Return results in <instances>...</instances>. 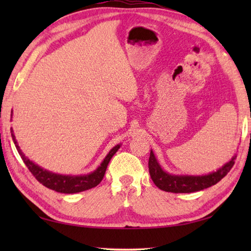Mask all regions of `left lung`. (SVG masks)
I'll return each mask as SVG.
<instances>
[{
  "mask_svg": "<svg viewBox=\"0 0 251 251\" xmlns=\"http://www.w3.org/2000/svg\"><path fill=\"white\" fill-rule=\"evenodd\" d=\"M236 156L224 165L222 168L214 173L202 176H188V175H172L165 172L157 161L152 151H151L148 168H150L151 178L159 189L168 193H194L206 189L214 186L227 175L235 164Z\"/></svg>",
  "mask_w": 251,
  "mask_h": 251,
  "instance_id": "8db88e82",
  "label": "left lung"
}]
</instances>
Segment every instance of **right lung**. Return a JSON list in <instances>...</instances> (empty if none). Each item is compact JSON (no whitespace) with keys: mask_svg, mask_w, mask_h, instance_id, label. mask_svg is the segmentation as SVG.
<instances>
[{"mask_svg":"<svg viewBox=\"0 0 251 251\" xmlns=\"http://www.w3.org/2000/svg\"><path fill=\"white\" fill-rule=\"evenodd\" d=\"M11 135H12V138H13L16 150H18L19 154L21 155V158L23 159L24 164L26 165V167L28 168V171L32 173V175L35 177L42 185H44L45 187H48V188L62 194L80 193V192H84V190L91 189L93 187H96L101 181V179H103L106 168L108 166L110 158L115 155V152L120 150L121 147L120 144L116 145L115 147H113L112 150L109 151L107 156L105 157L104 160L101 161V164L97 167L96 171H94L91 174H87V175H83V176L82 175L80 176L59 175V174H54L52 172L46 171V169H43L42 167H40L39 165L34 164L33 161L26 158L22 152V151L20 150V146L18 145V142H16L15 136L13 134V129L12 128H11Z\"/></svg>","mask_w":251,"mask_h":251,"instance_id":"1","label":"right lung"}]
</instances>
